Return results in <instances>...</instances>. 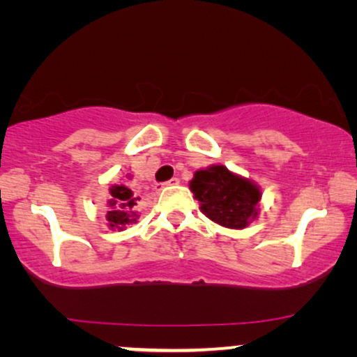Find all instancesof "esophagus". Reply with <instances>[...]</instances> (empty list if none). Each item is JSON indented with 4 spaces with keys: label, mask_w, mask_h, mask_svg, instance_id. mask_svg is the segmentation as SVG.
Returning a JSON list of instances; mask_svg holds the SVG:
<instances>
[{
    "label": "esophagus",
    "mask_w": 357,
    "mask_h": 357,
    "mask_svg": "<svg viewBox=\"0 0 357 357\" xmlns=\"http://www.w3.org/2000/svg\"><path fill=\"white\" fill-rule=\"evenodd\" d=\"M180 183V178L178 177H174V178H170L169 182H163L162 183V187H169V185H178Z\"/></svg>",
    "instance_id": "esophagus-1"
}]
</instances>
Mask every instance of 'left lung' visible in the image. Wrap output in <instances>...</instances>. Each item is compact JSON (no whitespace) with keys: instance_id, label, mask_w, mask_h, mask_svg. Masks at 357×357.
<instances>
[{"instance_id":"1","label":"left lung","mask_w":357,"mask_h":357,"mask_svg":"<svg viewBox=\"0 0 357 357\" xmlns=\"http://www.w3.org/2000/svg\"><path fill=\"white\" fill-rule=\"evenodd\" d=\"M190 190L202 202L200 208L205 215L224 227L244 229L257 217L261 190L224 165L195 172Z\"/></svg>"}]
</instances>
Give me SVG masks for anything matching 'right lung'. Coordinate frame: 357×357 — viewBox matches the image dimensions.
Instances as JSON below:
<instances>
[{
	"label": "right lung",
	"mask_w": 357,
	"mask_h": 357,
	"mask_svg": "<svg viewBox=\"0 0 357 357\" xmlns=\"http://www.w3.org/2000/svg\"><path fill=\"white\" fill-rule=\"evenodd\" d=\"M137 200H140V197L133 195L132 188L123 185V183L112 185L110 199L107 202V220L112 229H123L125 225L137 222Z\"/></svg>",
	"instance_id": "obj_1"
}]
</instances>
